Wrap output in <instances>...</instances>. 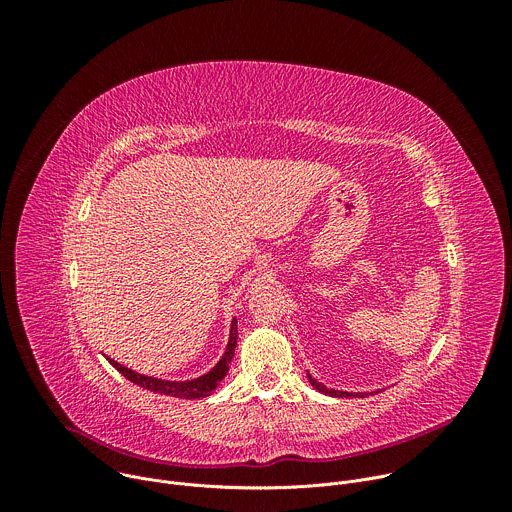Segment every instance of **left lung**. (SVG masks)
Listing matches in <instances>:
<instances>
[{
	"label": "left lung",
	"mask_w": 512,
	"mask_h": 512,
	"mask_svg": "<svg viewBox=\"0 0 512 512\" xmlns=\"http://www.w3.org/2000/svg\"><path fill=\"white\" fill-rule=\"evenodd\" d=\"M308 379H310V385H312L318 393H324V395H330V397H369V395H373V393H348V391L328 389L326 385H322V383H318L316 379H312L310 373H308ZM375 393H379V391H375Z\"/></svg>",
	"instance_id": "left-lung-1"
}]
</instances>
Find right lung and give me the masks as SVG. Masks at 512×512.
Returning <instances> with one entry per match:
<instances>
[{
    "label": "right lung",
    "mask_w": 512,
    "mask_h": 512,
    "mask_svg": "<svg viewBox=\"0 0 512 512\" xmlns=\"http://www.w3.org/2000/svg\"><path fill=\"white\" fill-rule=\"evenodd\" d=\"M235 348H237V318H233L229 344H227L225 354L221 356V360H218L214 364V369H210L206 375L190 379V381H166V379L148 377V375H141V373H135V371L123 367V364H119L113 358H107V360L133 385H139V387L154 391L158 395H168V397H178V399H202V397H208L218 387V383H221L227 377L229 364L235 356Z\"/></svg>",
    "instance_id": "obj_1"
}]
</instances>
